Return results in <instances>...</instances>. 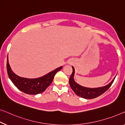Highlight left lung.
<instances>
[{
    "label": "left lung",
    "instance_id": "left-lung-1",
    "mask_svg": "<svg viewBox=\"0 0 125 125\" xmlns=\"http://www.w3.org/2000/svg\"><path fill=\"white\" fill-rule=\"evenodd\" d=\"M73 73L71 76H70L69 79V83L70 87L75 94L80 96L81 97H83L86 99H92L96 97H97L98 96L101 95L104 93L108 90L109 88L112 84H113L114 80L115 79V78L113 79V80L108 84V85L104 86V87H99V88H87L83 87V86L80 85L79 84H77L75 82L73 76H74L75 73V69L73 67Z\"/></svg>",
    "mask_w": 125,
    "mask_h": 125
}]
</instances>
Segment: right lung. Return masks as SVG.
<instances>
[{
    "mask_svg": "<svg viewBox=\"0 0 125 125\" xmlns=\"http://www.w3.org/2000/svg\"><path fill=\"white\" fill-rule=\"evenodd\" d=\"M62 68V66H61L38 78L28 79L22 78L15 74L12 71L7 57V70L10 80L19 90L29 94H37L44 92L52 83L55 73L58 71H60Z\"/></svg>",
    "mask_w": 125,
    "mask_h": 125,
    "instance_id": "right-lung-1",
    "label": "right lung"
}]
</instances>
